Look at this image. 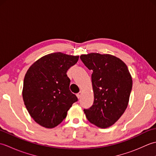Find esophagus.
<instances>
[{
  "label": "esophagus",
  "mask_w": 156,
  "mask_h": 156,
  "mask_svg": "<svg viewBox=\"0 0 156 156\" xmlns=\"http://www.w3.org/2000/svg\"><path fill=\"white\" fill-rule=\"evenodd\" d=\"M81 94H82V92H79V93H78V94H76V96H77L78 98H80L81 97Z\"/></svg>",
  "instance_id": "esophagus-1"
}]
</instances>
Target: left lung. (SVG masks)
Returning <instances> with one entry per match:
<instances>
[{
  "label": "left lung",
  "instance_id": "left-lung-1",
  "mask_svg": "<svg viewBox=\"0 0 156 156\" xmlns=\"http://www.w3.org/2000/svg\"><path fill=\"white\" fill-rule=\"evenodd\" d=\"M84 64L92 70L94 102L84 109L88 121L100 128L115 124L127 107L132 89L131 76L121 59L110 54L81 55Z\"/></svg>",
  "mask_w": 156,
  "mask_h": 156
}]
</instances>
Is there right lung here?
<instances>
[{
  "mask_svg": "<svg viewBox=\"0 0 156 156\" xmlns=\"http://www.w3.org/2000/svg\"><path fill=\"white\" fill-rule=\"evenodd\" d=\"M79 56L52 53L34 63L25 76L23 98L34 121L45 128H54L67 116L76 96L69 90L66 72Z\"/></svg>",
  "mask_w": 156,
  "mask_h": 156,
  "instance_id": "right-lung-1",
  "label": "right lung"
}]
</instances>
